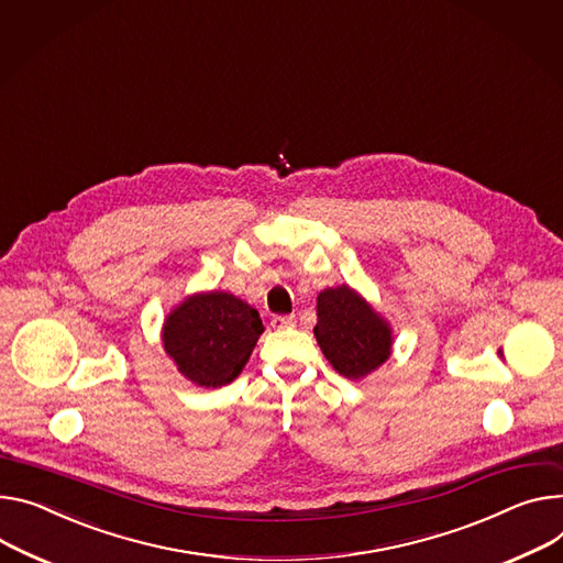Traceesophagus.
Instances as JSON below:
<instances>
[{
    "label": "esophagus",
    "mask_w": 563,
    "mask_h": 563,
    "mask_svg": "<svg viewBox=\"0 0 563 563\" xmlns=\"http://www.w3.org/2000/svg\"><path fill=\"white\" fill-rule=\"evenodd\" d=\"M271 327L277 329V331L290 329V327H295V316H275V318L271 320Z\"/></svg>",
    "instance_id": "34e87169"
}]
</instances>
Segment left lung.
<instances>
[{"mask_svg": "<svg viewBox=\"0 0 563 563\" xmlns=\"http://www.w3.org/2000/svg\"><path fill=\"white\" fill-rule=\"evenodd\" d=\"M327 361L344 378H365L393 354V329L354 288H324L318 295L313 329Z\"/></svg>", "mask_w": 563, "mask_h": 563, "instance_id": "left-lung-1", "label": "left lung"}]
</instances>
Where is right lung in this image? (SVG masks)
<instances>
[{
    "instance_id": "1",
    "label": "right lung",
    "mask_w": 563,
    "mask_h": 563,
    "mask_svg": "<svg viewBox=\"0 0 563 563\" xmlns=\"http://www.w3.org/2000/svg\"><path fill=\"white\" fill-rule=\"evenodd\" d=\"M264 333L256 309L232 292L187 297L164 320L162 342L183 376L200 387L234 380Z\"/></svg>"
}]
</instances>
